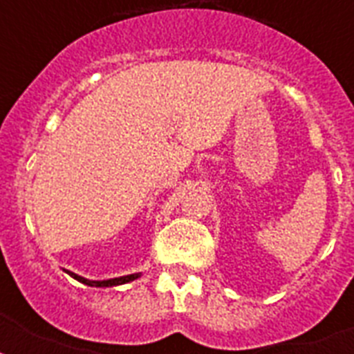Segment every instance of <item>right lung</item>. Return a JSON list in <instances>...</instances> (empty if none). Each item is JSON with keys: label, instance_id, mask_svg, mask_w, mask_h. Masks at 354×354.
Masks as SVG:
<instances>
[{"label": "right lung", "instance_id": "obj_1", "mask_svg": "<svg viewBox=\"0 0 354 354\" xmlns=\"http://www.w3.org/2000/svg\"><path fill=\"white\" fill-rule=\"evenodd\" d=\"M66 274H69L73 279H77L79 283L82 285H88V286H97V288H108V286H118V285H124V283H130V281L138 279L141 277V274H130V275H122V277H113V279H104V281H91V279H86L82 275L75 274V272H69V270H64Z\"/></svg>", "mask_w": 354, "mask_h": 354}]
</instances>
